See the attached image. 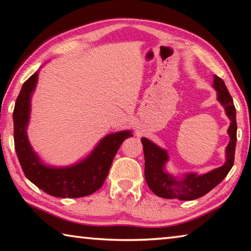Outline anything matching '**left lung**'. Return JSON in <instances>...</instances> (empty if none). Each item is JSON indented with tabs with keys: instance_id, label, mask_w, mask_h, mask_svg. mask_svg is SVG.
Masks as SVG:
<instances>
[{
	"instance_id": "left-lung-1",
	"label": "left lung",
	"mask_w": 251,
	"mask_h": 251,
	"mask_svg": "<svg viewBox=\"0 0 251 251\" xmlns=\"http://www.w3.org/2000/svg\"><path fill=\"white\" fill-rule=\"evenodd\" d=\"M212 87L217 92V100L222 104L226 115L230 120V125L227 130L229 143L226 147V161L223 166L202 175H198L196 173H186L181 176H174L166 169V164L169 160L167 151L156 145L148 138L143 137L145 179L151 192L157 196L167 199L194 201L209 193L212 188L220 184L231 169L235 159L237 142L236 108L222 78L215 75Z\"/></svg>"
}]
</instances>
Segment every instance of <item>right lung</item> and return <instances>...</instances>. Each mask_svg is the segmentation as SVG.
<instances>
[{"label":"right lung","instance_id":"obj_1","mask_svg":"<svg viewBox=\"0 0 251 251\" xmlns=\"http://www.w3.org/2000/svg\"><path fill=\"white\" fill-rule=\"evenodd\" d=\"M39 80V71L23 84L13 112L14 145L23 172L29 181L46 194L59 198H79L100 189L107 177L118 148L131 130L106 135L91 154L71 166L55 167L44 164L34 151L27 137L31 100Z\"/></svg>","mask_w":251,"mask_h":251}]
</instances>
